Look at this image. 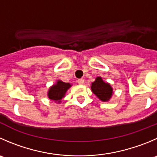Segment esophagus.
<instances>
[{"mask_svg": "<svg viewBox=\"0 0 157 157\" xmlns=\"http://www.w3.org/2000/svg\"><path fill=\"white\" fill-rule=\"evenodd\" d=\"M77 83H79V84H80V85H83V83H84V80H83V79H78V80H77Z\"/></svg>", "mask_w": 157, "mask_h": 157, "instance_id": "34e87169", "label": "esophagus"}]
</instances>
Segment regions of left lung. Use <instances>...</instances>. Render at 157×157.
<instances>
[{"label": "left lung", "instance_id": "1", "mask_svg": "<svg viewBox=\"0 0 157 157\" xmlns=\"http://www.w3.org/2000/svg\"><path fill=\"white\" fill-rule=\"evenodd\" d=\"M91 90L102 102H108L113 94V89L107 82H105L101 77H96L91 83Z\"/></svg>", "mask_w": 157, "mask_h": 157}]
</instances>
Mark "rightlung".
<instances>
[{
	"label": "right lung",
	"instance_id": "1",
	"mask_svg": "<svg viewBox=\"0 0 157 157\" xmlns=\"http://www.w3.org/2000/svg\"><path fill=\"white\" fill-rule=\"evenodd\" d=\"M72 84L70 83H65L62 80H57L56 83L53 84L48 91V97L51 100L57 103H60L62 99L66 95L67 91L71 87Z\"/></svg>",
	"mask_w": 157,
	"mask_h": 157
}]
</instances>
